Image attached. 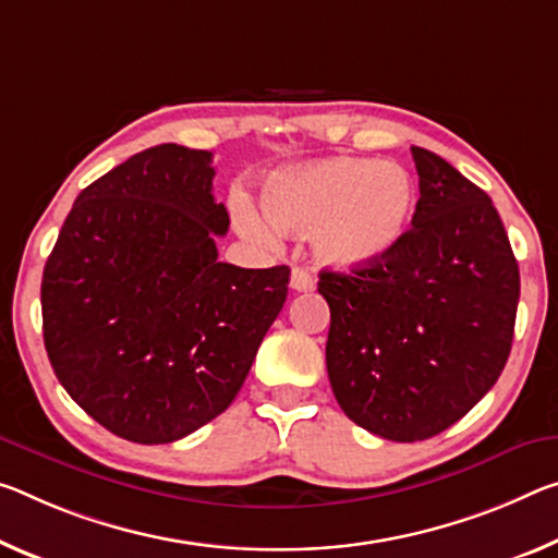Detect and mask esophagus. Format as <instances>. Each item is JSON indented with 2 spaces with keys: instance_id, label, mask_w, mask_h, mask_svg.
Listing matches in <instances>:
<instances>
[{
  "instance_id": "esophagus-1",
  "label": "esophagus",
  "mask_w": 558,
  "mask_h": 558,
  "mask_svg": "<svg viewBox=\"0 0 558 558\" xmlns=\"http://www.w3.org/2000/svg\"><path fill=\"white\" fill-rule=\"evenodd\" d=\"M290 288L298 290V293H311V290H315V280L307 270L293 268V272H290Z\"/></svg>"
}]
</instances>
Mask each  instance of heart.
Returning a JSON list of instances; mask_svg holds the SVG:
<instances>
[{
	"label": "heart",
	"mask_w": 558,
	"mask_h": 558,
	"mask_svg": "<svg viewBox=\"0 0 558 558\" xmlns=\"http://www.w3.org/2000/svg\"><path fill=\"white\" fill-rule=\"evenodd\" d=\"M263 206L282 233L313 235L315 255L325 265L357 270L385 260L410 233L417 191L407 168L377 158H327L265 183ZM238 226L258 241L272 231L241 203Z\"/></svg>",
	"instance_id": "b5f03b06"
}]
</instances>
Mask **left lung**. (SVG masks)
I'll use <instances>...</instances> for the list:
<instances>
[{
	"instance_id": "1",
	"label": "left lung",
	"mask_w": 558,
	"mask_h": 558,
	"mask_svg": "<svg viewBox=\"0 0 558 558\" xmlns=\"http://www.w3.org/2000/svg\"><path fill=\"white\" fill-rule=\"evenodd\" d=\"M420 201L385 260L323 270L325 360L335 400L362 429L422 441L497 383L514 340L519 265L492 198L452 163L412 146Z\"/></svg>"
}]
</instances>
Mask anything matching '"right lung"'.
<instances>
[{"label":"right lung","instance_id":"obj_1","mask_svg":"<svg viewBox=\"0 0 558 558\" xmlns=\"http://www.w3.org/2000/svg\"><path fill=\"white\" fill-rule=\"evenodd\" d=\"M214 154L146 148L78 193L41 278L44 348L96 422L166 445L235 400L288 298V265L218 260Z\"/></svg>","mask_w":558,"mask_h":558}]
</instances>
